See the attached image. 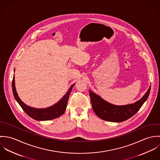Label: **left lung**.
I'll list each match as a JSON object with an SVG mask.
<instances>
[{
    "instance_id": "left-lung-1",
    "label": "left lung",
    "mask_w": 160,
    "mask_h": 160,
    "mask_svg": "<svg viewBox=\"0 0 160 160\" xmlns=\"http://www.w3.org/2000/svg\"><path fill=\"white\" fill-rule=\"evenodd\" d=\"M151 86L144 95L137 102L125 105H116L103 100L98 95L89 90L93 110L95 114L101 119L110 122L124 121L137 113L147 100Z\"/></svg>"
}]
</instances>
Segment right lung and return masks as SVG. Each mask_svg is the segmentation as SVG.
<instances>
[{
	"label": "right lung",
	"instance_id": "add662e5",
	"mask_svg": "<svg viewBox=\"0 0 160 160\" xmlns=\"http://www.w3.org/2000/svg\"><path fill=\"white\" fill-rule=\"evenodd\" d=\"M15 72V69H14ZM74 84H72L69 88L68 91L65 95L53 105L45 108H37L29 107L25 104L20 98L17 92L16 91L15 75H13L12 81V91L14 97L20 107L22 108L24 112L29 116L37 121H48L55 119L63 114L66 110L69 96Z\"/></svg>",
	"mask_w": 160,
	"mask_h": 160
}]
</instances>
